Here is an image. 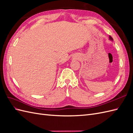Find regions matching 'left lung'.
Listing matches in <instances>:
<instances>
[{"label": "left lung", "instance_id": "8db88e82", "mask_svg": "<svg viewBox=\"0 0 133 133\" xmlns=\"http://www.w3.org/2000/svg\"><path fill=\"white\" fill-rule=\"evenodd\" d=\"M109 39L111 40V41H112V40H113V39H112V37H111V36H109Z\"/></svg>", "mask_w": 133, "mask_h": 133}]
</instances>
